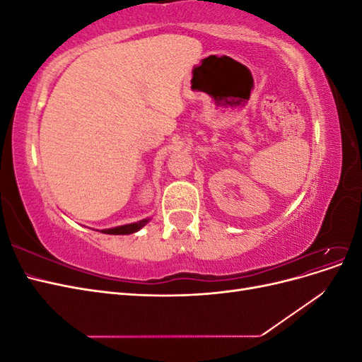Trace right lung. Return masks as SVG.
<instances>
[{"label": "right lung", "mask_w": 362, "mask_h": 362, "mask_svg": "<svg viewBox=\"0 0 362 362\" xmlns=\"http://www.w3.org/2000/svg\"><path fill=\"white\" fill-rule=\"evenodd\" d=\"M151 218H144V221H139L134 223H127L122 226H116V228H110V229H103L101 233L104 234H112V235H125V234H134L137 231H140L141 228H144Z\"/></svg>", "instance_id": "right-lung-1"}]
</instances>
